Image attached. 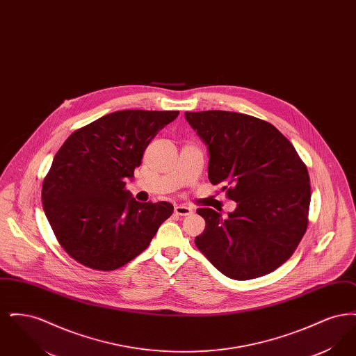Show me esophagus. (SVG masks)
<instances>
[{"label": "esophagus", "instance_id": "34e87169", "mask_svg": "<svg viewBox=\"0 0 356 356\" xmlns=\"http://www.w3.org/2000/svg\"><path fill=\"white\" fill-rule=\"evenodd\" d=\"M175 213L179 216H189L192 213V208L186 205H176L175 207Z\"/></svg>", "mask_w": 356, "mask_h": 356}]
</instances>
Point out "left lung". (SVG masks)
Segmentation results:
<instances>
[{
	"instance_id": "obj_1",
	"label": "left lung",
	"mask_w": 356,
	"mask_h": 356,
	"mask_svg": "<svg viewBox=\"0 0 356 356\" xmlns=\"http://www.w3.org/2000/svg\"><path fill=\"white\" fill-rule=\"evenodd\" d=\"M208 145V179L224 184L236 209L222 219L199 208L205 220L197 250L225 276L250 280L279 268L295 252L308 225L309 176L303 160L272 124L250 115L186 112Z\"/></svg>"
}]
</instances>
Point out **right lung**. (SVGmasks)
<instances>
[{
    "label": "right lung",
    "instance_id": "obj_1",
    "mask_svg": "<svg viewBox=\"0 0 356 356\" xmlns=\"http://www.w3.org/2000/svg\"><path fill=\"white\" fill-rule=\"evenodd\" d=\"M177 111H119L74 131L56 153L41 199L64 251L97 271H113L145 251L173 212L138 203L125 188L144 151Z\"/></svg>",
    "mask_w": 356,
    "mask_h": 356
}]
</instances>
